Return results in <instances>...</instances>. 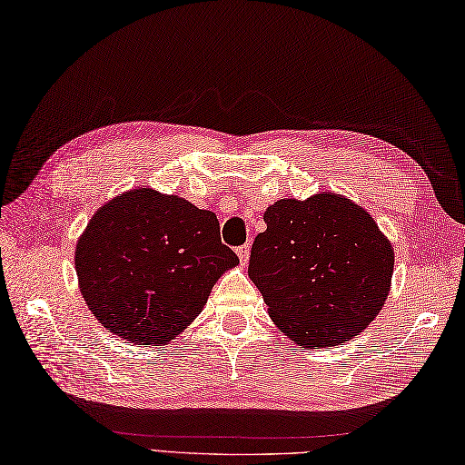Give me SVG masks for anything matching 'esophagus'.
Returning <instances> with one entry per match:
<instances>
[{
    "mask_svg": "<svg viewBox=\"0 0 465 465\" xmlns=\"http://www.w3.org/2000/svg\"><path fill=\"white\" fill-rule=\"evenodd\" d=\"M236 254H239V259H241V264L244 267L246 262H249V254H251V246L249 244H242V246H239V249H236Z\"/></svg>",
    "mask_w": 465,
    "mask_h": 465,
    "instance_id": "1",
    "label": "esophagus"
}]
</instances>
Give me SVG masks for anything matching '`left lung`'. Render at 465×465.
Instances as JSON below:
<instances>
[{
    "label": "left lung",
    "instance_id": "8db88e82",
    "mask_svg": "<svg viewBox=\"0 0 465 465\" xmlns=\"http://www.w3.org/2000/svg\"><path fill=\"white\" fill-rule=\"evenodd\" d=\"M262 219L249 277L281 333L305 349L361 333L385 305L395 264L373 216L347 196L319 193L281 198Z\"/></svg>",
    "mask_w": 465,
    "mask_h": 465
}]
</instances>
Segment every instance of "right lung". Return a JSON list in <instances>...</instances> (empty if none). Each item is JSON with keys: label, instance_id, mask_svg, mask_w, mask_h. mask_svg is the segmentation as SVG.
<instances>
[{"label": "right lung", "instance_id": "right-lung-1", "mask_svg": "<svg viewBox=\"0 0 465 465\" xmlns=\"http://www.w3.org/2000/svg\"><path fill=\"white\" fill-rule=\"evenodd\" d=\"M74 262L102 327L130 343L163 347L201 315L239 257L221 242L214 213L138 186L94 213Z\"/></svg>", "mask_w": 465, "mask_h": 465}]
</instances>
